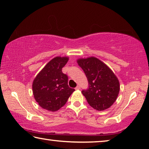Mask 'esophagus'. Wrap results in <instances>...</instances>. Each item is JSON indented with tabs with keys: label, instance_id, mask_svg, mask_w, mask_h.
<instances>
[{
	"label": "esophagus",
	"instance_id": "34e87169",
	"mask_svg": "<svg viewBox=\"0 0 149 149\" xmlns=\"http://www.w3.org/2000/svg\"><path fill=\"white\" fill-rule=\"evenodd\" d=\"M81 89V87H80L79 85H77V86L76 87H75V89H76V90H79V89Z\"/></svg>",
	"mask_w": 149,
	"mask_h": 149
}]
</instances>
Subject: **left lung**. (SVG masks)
<instances>
[{
    "label": "left lung",
    "mask_w": 149,
    "mask_h": 149,
    "mask_svg": "<svg viewBox=\"0 0 149 149\" xmlns=\"http://www.w3.org/2000/svg\"><path fill=\"white\" fill-rule=\"evenodd\" d=\"M77 62L89 83L88 89L81 91L89 104L99 111L110 108L120 91L119 81L114 72L95 57L79 58Z\"/></svg>",
    "instance_id": "8db88e82"
}]
</instances>
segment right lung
<instances>
[{"mask_svg":"<svg viewBox=\"0 0 149 149\" xmlns=\"http://www.w3.org/2000/svg\"><path fill=\"white\" fill-rule=\"evenodd\" d=\"M68 60V57L54 58L33 80L32 88L34 98L44 109L51 112L58 110L75 91L69 87L68 77L62 72Z\"/></svg>","mask_w":149,"mask_h":149,"instance_id":"obj_1","label":"right lung"}]
</instances>
